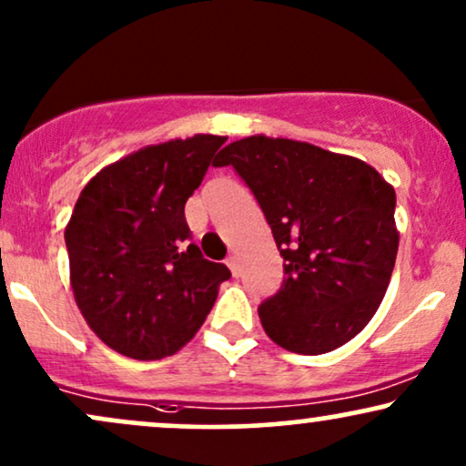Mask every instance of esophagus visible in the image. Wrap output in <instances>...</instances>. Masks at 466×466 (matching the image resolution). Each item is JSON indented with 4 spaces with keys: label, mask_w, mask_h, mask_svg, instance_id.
<instances>
[{
    "label": "esophagus",
    "mask_w": 466,
    "mask_h": 466,
    "mask_svg": "<svg viewBox=\"0 0 466 466\" xmlns=\"http://www.w3.org/2000/svg\"><path fill=\"white\" fill-rule=\"evenodd\" d=\"M226 262H228L229 271H232V276H234V278H238V276H240V265H238V258H237V256H229Z\"/></svg>",
    "instance_id": "obj_1"
}]
</instances>
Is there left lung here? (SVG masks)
<instances>
[{
	"instance_id": "1",
	"label": "left lung",
	"mask_w": 466,
	"mask_h": 466,
	"mask_svg": "<svg viewBox=\"0 0 466 466\" xmlns=\"http://www.w3.org/2000/svg\"><path fill=\"white\" fill-rule=\"evenodd\" d=\"M228 165L284 258L282 287L258 306L268 339L306 356L345 345L389 289L400 248L393 187L351 156L262 134L229 143L215 162Z\"/></svg>"
}]
</instances>
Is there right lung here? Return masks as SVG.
<instances>
[{"instance_id":"1","label":"right lung","mask_w":466,"mask_h":466,"mask_svg":"<svg viewBox=\"0 0 466 466\" xmlns=\"http://www.w3.org/2000/svg\"><path fill=\"white\" fill-rule=\"evenodd\" d=\"M223 137L138 149L84 187L65 229L76 304L106 345L160 360L193 339L229 268L190 243L184 204Z\"/></svg>"}]
</instances>
